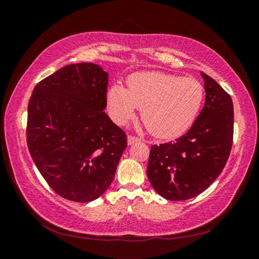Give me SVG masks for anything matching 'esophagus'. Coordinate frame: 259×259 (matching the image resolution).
<instances>
[{
    "label": "esophagus",
    "instance_id": "esophagus-1",
    "mask_svg": "<svg viewBox=\"0 0 259 259\" xmlns=\"http://www.w3.org/2000/svg\"><path fill=\"white\" fill-rule=\"evenodd\" d=\"M140 142V139L138 137H135V136H128V144L129 145H133L135 143H138Z\"/></svg>",
    "mask_w": 259,
    "mask_h": 259
}]
</instances>
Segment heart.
Masks as SVG:
<instances>
[{"instance_id":"heart-1","label":"heart","mask_w":259,"mask_h":259,"mask_svg":"<svg viewBox=\"0 0 259 259\" xmlns=\"http://www.w3.org/2000/svg\"><path fill=\"white\" fill-rule=\"evenodd\" d=\"M128 90L113 84L107 95L111 117L124 124L140 108L148 131L157 138L183 135L198 117L204 100V88L196 78L163 72H139L130 75Z\"/></svg>"}]
</instances>
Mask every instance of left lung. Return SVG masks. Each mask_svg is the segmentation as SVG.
<instances>
[{"instance_id":"1","label":"left lung","mask_w":259,"mask_h":259,"mask_svg":"<svg viewBox=\"0 0 259 259\" xmlns=\"http://www.w3.org/2000/svg\"><path fill=\"white\" fill-rule=\"evenodd\" d=\"M201 75L205 103L198 119L182 137L151 147L147 177L170 201L195 198L207 190L224 169L233 143L231 96L207 74Z\"/></svg>"}]
</instances>
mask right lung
I'll return each instance as SVG.
<instances>
[{"label": "right lung", "mask_w": 259, "mask_h": 259, "mask_svg": "<svg viewBox=\"0 0 259 259\" xmlns=\"http://www.w3.org/2000/svg\"><path fill=\"white\" fill-rule=\"evenodd\" d=\"M108 74L93 63L67 65L43 78L28 102L27 146L46 182L74 202L98 199L126 147L104 112Z\"/></svg>", "instance_id": "add662e5"}]
</instances>
